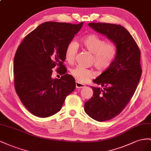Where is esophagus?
Masks as SVG:
<instances>
[{"mask_svg":"<svg viewBox=\"0 0 151 151\" xmlns=\"http://www.w3.org/2000/svg\"><path fill=\"white\" fill-rule=\"evenodd\" d=\"M76 87L78 88H83L85 87V85L83 84V83H81L78 81H76Z\"/></svg>","mask_w":151,"mask_h":151,"instance_id":"1","label":"esophagus"}]
</instances>
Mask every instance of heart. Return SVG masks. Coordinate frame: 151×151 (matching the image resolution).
Wrapping results in <instances>:
<instances>
[{"label": "heart", "mask_w": 151, "mask_h": 151, "mask_svg": "<svg viewBox=\"0 0 151 151\" xmlns=\"http://www.w3.org/2000/svg\"><path fill=\"white\" fill-rule=\"evenodd\" d=\"M81 43L85 49L93 54L92 63L99 70L105 71L111 66L117 54V47L114 44L106 43L104 40L95 34L83 38ZM77 50L78 45L75 42L71 41L68 44L65 50V58L68 63L74 61ZM71 74L78 82L85 83L93 78L94 71L81 66H76L71 70Z\"/></svg>", "instance_id": "heart-1"}]
</instances>
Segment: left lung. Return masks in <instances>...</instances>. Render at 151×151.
I'll use <instances>...</instances> for the list:
<instances>
[{
  "label": "left lung",
  "mask_w": 151,
  "mask_h": 151,
  "mask_svg": "<svg viewBox=\"0 0 151 151\" xmlns=\"http://www.w3.org/2000/svg\"><path fill=\"white\" fill-rule=\"evenodd\" d=\"M88 26L117 47L111 66L93 80V97L85 103L90 118L104 122L114 118L125 107L135 93L141 75L140 52L135 40L119 24L91 23Z\"/></svg>",
  "instance_id": "left-lung-1"
}]
</instances>
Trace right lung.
<instances>
[{
  "mask_svg": "<svg viewBox=\"0 0 151 151\" xmlns=\"http://www.w3.org/2000/svg\"><path fill=\"white\" fill-rule=\"evenodd\" d=\"M83 24L44 23L19 45L14 59V87L21 101L33 115L46 118L57 113L75 90V78L66 74L63 63L68 44ZM55 66L63 75L60 79L51 76Z\"/></svg>",
  "mask_w": 151,
  "mask_h": 151,
  "instance_id": "1",
  "label": "right lung"
}]
</instances>
